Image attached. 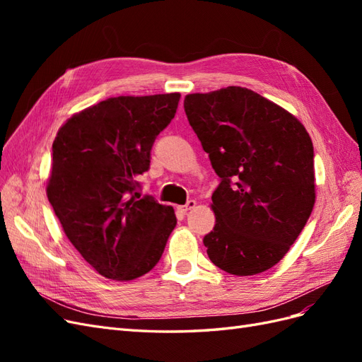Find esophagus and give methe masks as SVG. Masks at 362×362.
<instances>
[{
	"instance_id": "34e87169",
	"label": "esophagus",
	"mask_w": 362,
	"mask_h": 362,
	"mask_svg": "<svg viewBox=\"0 0 362 362\" xmlns=\"http://www.w3.org/2000/svg\"><path fill=\"white\" fill-rule=\"evenodd\" d=\"M196 206V201H193V199H190L187 204L185 205H182V206H180V210L182 211V213H187V211H190V210H193V208Z\"/></svg>"
}]
</instances>
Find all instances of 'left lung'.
Returning <instances> with one entry per match:
<instances>
[{"mask_svg": "<svg viewBox=\"0 0 362 362\" xmlns=\"http://www.w3.org/2000/svg\"><path fill=\"white\" fill-rule=\"evenodd\" d=\"M189 124L221 184L206 254L235 276L266 272L284 258L315 202L314 149L298 117L246 87L184 98Z\"/></svg>", "mask_w": 362, "mask_h": 362, "instance_id": "obj_1", "label": "left lung"}]
</instances>
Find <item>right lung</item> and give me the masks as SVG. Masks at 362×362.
<instances>
[{
	"label": "right lung",
	"instance_id": "1",
	"mask_svg": "<svg viewBox=\"0 0 362 362\" xmlns=\"http://www.w3.org/2000/svg\"><path fill=\"white\" fill-rule=\"evenodd\" d=\"M180 96L108 98L71 116L52 144L48 201L74 247L108 279L154 269L177 225L172 206L134 190Z\"/></svg>",
	"mask_w": 362,
	"mask_h": 362
}]
</instances>
